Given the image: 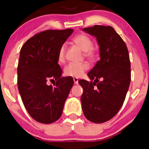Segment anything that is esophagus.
Masks as SVG:
<instances>
[{
	"label": "esophagus",
	"instance_id": "34e87169",
	"mask_svg": "<svg viewBox=\"0 0 149 149\" xmlns=\"http://www.w3.org/2000/svg\"><path fill=\"white\" fill-rule=\"evenodd\" d=\"M73 81H74L75 84H79V79H78V78L74 77L73 78Z\"/></svg>",
	"mask_w": 149,
	"mask_h": 149
}]
</instances>
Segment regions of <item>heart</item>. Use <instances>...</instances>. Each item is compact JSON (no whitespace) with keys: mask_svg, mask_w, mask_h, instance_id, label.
<instances>
[{"mask_svg":"<svg viewBox=\"0 0 149 149\" xmlns=\"http://www.w3.org/2000/svg\"><path fill=\"white\" fill-rule=\"evenodd\" d=\"M73 42L77 45L81 49L84 51L85 57L89 60H94L96 57V52L93 45L92 40L88 36L84 34H79L75 36L72 40ZM65 45H62L58 50V60L59 62L63 63L65 61ZM88 68V64L86 62L83 63H70L64 68V73L65 76L72 77H80L84 74V72Z\"/></svg>","mask_w":149,"mask_h":149,"instance_id":"obj_1","label":"heart"}]
</instances>
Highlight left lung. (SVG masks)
<instances>
[{
    "mask_svg": "<svg viewBox=\"0 0 149 149\" xmlns=\"http://www.w3.org/2000/svg\"><path fill=\"white\" fill-rule=\"evenodd\" d=\"M83 31L97 38L100 60L88 72L91 81H79L84 89L82 109L87 120L102 123L118 113L128 91L131 78L128 50L112 26L95 25Z\"/></svg>",
    "mask_w": 149,
    "mask_h": 149,
    "instance_id": "obj_1",
    "label": "left lung"
}]
</instances>
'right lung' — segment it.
Returning a JSON list of instances; mask_svg holds the SVG:
<instances>
[{"instance_id":"obj_1","label":"right lung","mask_w":149,"mask_h":149,"mask_svg":"<svg viewBox=\"0 0 149 149\" xmlns=\"http://www.w3.org/2000/svg\"><path fill=\"white\" fill-rule=\"evenodd\" d=\"M73 30H46L29 39L20 50L17 84L30 116L44 124L57 121L73 85V78L61 77L58 60L60 47ZM53 80L54 87L48 85Z\"/></svg>"}]
</instances>
